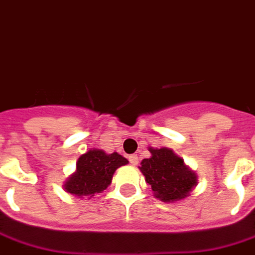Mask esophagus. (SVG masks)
Wrapping results in <instances>:
<instances>
[{"mask_svg":"<svg viewBox=\"0 0 255 255\" xmlns=\"http://www.w3.org/2000/svg\"><path fill=\"white\" fill-rule=\"evenodd\" d=\"M128 160H129L131 165H133V166H136V165H137V163H138L137 154H131V156L128 157Z\"/></svg>","mask_w":255,"mask_h":255,"instance_id":"34e87169","label":"esophagus"}]
</instances>
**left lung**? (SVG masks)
<instances>
[{"instance_id": "left-lung-1", "label": "left lung", "mask_w": 255, "mask_h": 255, "mask_svg": "<svg viewBox=\"0 0 255 255\" xmlns=\"http://www.w3.org/2000/svg\"><path fill=\"white\" fill-rule=\"evenodd\" d=\"M149 158L140 163V171L150 185L153 196L161 202L173 203L190 196L198 185V175L190 169L182 157L170 148H152Z\"/></svg>"}]
</instances>
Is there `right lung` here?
I'll return each mask as SVG.
<instances>
[{
    "label": "right lung",
    "mask_w": 255,
    "mask_h": 255,
    "mask_svg": "<svg viewBox=\"0 0 255 255\" xmlns=\"http://www.w3.org/2000/svg\"><path fill=\"white\" fill-rule=\"evenodd\" d=\"M128 160L119 153H106L102 149H89L81 154L76 163V171L64 182V190L76 198H93L111 185L114 173Z\"/></svg>",
    "instance_id": "right-lung-1"
}]
</instances>
